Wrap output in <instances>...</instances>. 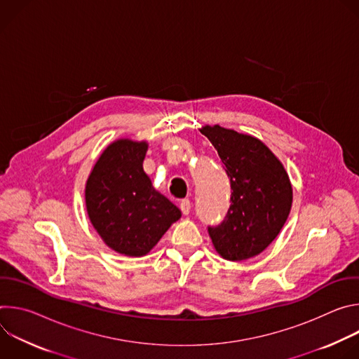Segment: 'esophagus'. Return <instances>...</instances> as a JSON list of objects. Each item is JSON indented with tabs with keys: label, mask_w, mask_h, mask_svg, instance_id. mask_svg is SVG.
<instances>
[{
	"label": "esophagus",
	"mask_w": 359,
	"mask_h": 359,
	"mask_svg": "<svg viewBox=\"0 0 359 359\" xmlns=\"http://www.w3.org/2000/svg\"><path fill=\"white\" fill-rule=\"evenodd\" d=\"M190 209H191V204H190V200L189 198H183L180 201V210L184 216H187L190 213Z\"/></svg>",
	"instance_id": "obj_1"
}]
</instances>
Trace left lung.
<instances>
[{
	"mask_svg": "<svg viewBox=\"0 0 359 359\" xmlns=\"http://www.w3.org/2000/svg\"><path fill=\"white\" fill-rule=\"evenodd\" d=\"M226 168L231 204L226 219L209 227L216 251L224 260L243 262L263 252L285 224L292 186L281 161L260 139L220 125L200 129Z\"/></svg>",
	"mask_w": 359,
	"mask_h": 359,
	"instance_id": "8db88e82",
	"label": "left lung"
}]
</instances>
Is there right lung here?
<instances>
[{"instance_id": "1", "label": "right lung", "mask_w": 359, "mask_h": 359, "mask_svg": "<svg viewBox=\"0 0 359 359\" xmlns=\"http://www.w3.org/2000/svg\"><path fill=\"white\" fill-rule=\"evenodd\" d=\"M146 140L116 139L100 153L85 184L88 217L114 251L143 257L182 217L143 170Z\"/></svg>"}]
</instances>
